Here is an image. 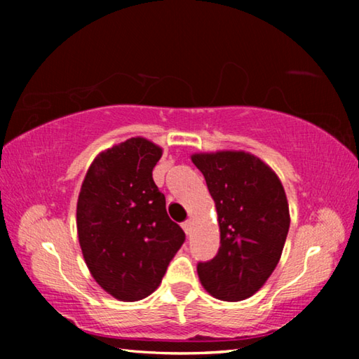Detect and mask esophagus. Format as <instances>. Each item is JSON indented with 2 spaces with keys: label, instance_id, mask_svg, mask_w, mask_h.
Listing matches in <instances>:
<instances>
[{
  "label": "esophagus",
  "instance_id": "obj_1",
  "mask_svg": "<svg viewBox=\"0 0 359 359\" xmlns=\"http://www.w3.org/2000/svg\"><path fill=\"white\" fill-rule=\"evenodd\" d=\"M182 228H184L185 234H190L191 233V220H187V222L182 223Z\"/></svg>",
  "mask_w": 359,
  "mask_h": 359
}]
</instances>
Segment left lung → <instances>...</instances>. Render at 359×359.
<instances>
[{
    "mask_svg": "<svg viewBox=\"0 0 359 359\" xmlns=\"http://www.w3.org/2000/svg\"><path fill=\"white\" fill-rule=\"evenodd\" d=\"M214 198L220 248L198 263L205 291L222 301L253 296L274 272L290 229L287 194L272 169L245 151L191 156Z\"/></svg>",
    "mask_w": 359,
    "mask_h": 359,
    "instance_id": "left-lung-1",
    "label": "left lung"
}]
</instances>
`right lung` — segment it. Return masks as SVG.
<instances>
[{"label":"right lung","instance_id":"add662e5","mask_svg":"<svg viewBox=\"0 0 359 359\" xmlns=\"http://www.w3.org/2000/svg\"><path fill=\"white\" fill-rule=\"evenodd\" d=\"M161 154L144 137L114 145L95 158L79 193L83 259L100 287L120 301L154 293L185 242L151 177Z\"/></svg>","mask_w":359,"mask_h":359}]
</instances>
